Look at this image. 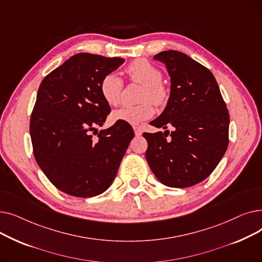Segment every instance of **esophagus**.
<instances>
[{
	"instance_id": "1",
	"label": "esophagus",
	"mask_w": 262,
	"mask_h": 262,
	"mask_svg": "<svg viewBox=\"0 0 262 262\" xmlns=\"http://www.w3.org/2000/svg\"><path fill=\"white\" fill-rule=\"evenodd\" d=\"M134 130H135V135H136L137 137H139V136L142 135V129H141V127H139V126H135V127H134Z\"/></svg>"
}]
</instances>
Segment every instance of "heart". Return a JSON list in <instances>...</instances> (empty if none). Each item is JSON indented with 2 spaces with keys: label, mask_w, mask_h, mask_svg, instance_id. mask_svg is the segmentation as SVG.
I'll use <instances>...</instances> for the list:
<instances>
[{
  "label": "heart",
  "mask_w": 262,
  "mask_h": 262,
  "mask_svg": "<svg viewBox=\"0 0 262 262\" xmlns=\"http://www.w3.org/2000/svg\"><path fill=\"white\" fill-rule=\"evenodd\" d=\"M126 73L132 81L142 85L139 96V101L142 103L135 106H123L113 113L112 118L116 122L138 125L155 114L154 106L149 101L158 106L163 105L168 100L169 93L161 82L162 74L159 69L145 59L133 61L127 67ZM100 91L108 105L116 106L120 103L122 96L123 80L116 73H108L100 82Z\"/></svg>",
  "instance_id": "obj_1"
}]
</instances>
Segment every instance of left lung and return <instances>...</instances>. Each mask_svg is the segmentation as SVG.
Returning a JSON list of instances; mask_svg holds the SVG:
<instances>
[{
  "instance_id": "left-lung-1",
  "label": "left lung",
  "mask_w": 262,
  "mask_h": 262,
  "mask_svg": "<svg viewBox=\"0 0 262 262\" xmlns=\"http://www.w3.org/2000/svg\"><path fill=\"white\" fill-rule=\"evenodd\" d=\"M166 66L171 91L162 114L149 122L169 130L144 133L146 161L168 187L187 188L206 180L228 146L229 115L213 74L188 55L163 51L154 56Z\"/></svg>"
}]
</instances>
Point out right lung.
I'll use <instances>...</instances> for the list:
<instances>
[{"mask_svg": "<svg viewBox=\"0 0 262 262\" xmlns=\"http://www.w3.org/2000/svg\"><path fill=\"white\" fill-rule=\"evenodd\" d=\"M124 61L78 53L39 86L30 124L34 156L49 181L69 195L92 198L106 191L134 138L127 123L96 128L112 110L100 82ZM95 131L98 137L93 139Z\"/></svg>", "mask_w": 262, "mask_h": 262, "instance_id": "add662e5", "label": "right lung"}]
</instances>
